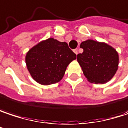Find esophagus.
Segmentation results:
<instances>
[{
  "mask_svg": "<svg viewBox=\"0 0 128 128\" xmlns=\"http://www.w3.org/2000/svg\"><path fill=\"white\" fill-rule=\"evenodd\" d=\"M73 51H74V52L76 53V55H78V48H76V49H75V50H73Z\"/></svg>",
  "mask_w": 128,
  "mask_h": 128,
  "instance_id": "esophagus-1",
  "label": "esophagus"
}]
</instances>
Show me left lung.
I'll use <instances>...</instances> for the list:
<instances>
[{
	"instance_id": "left-lung-1",
	"label": "left lung",
	"mask_w": 128,
	"mask_h": 128,
	"mask_svg": "<svg viewBox=\"0 0 128 128\" xmlns=\"http://www.w3.org/2000/svg\"><path fill=\"white\" fill-rule=\"evenodd\" d=\"M84 52L77 56L83 72L91 83L105 84L114 77L118 69L119 55L114 48L92 40L81 42Z\"/></svg>"
}]
</instances>
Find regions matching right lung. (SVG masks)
Masks as SVG:
<instances>
[{
	"label": "right lung",
	"mask_w": 128,
	"mask_h": 128,
	"mask_svg": "<svg viewBox=\"0 0 128 128\" xmlns=\"http://www.w3.org/2000/svg\"><path fill=\"white\" fill-rule=\"evenodd\" d=\"M76 58V54L66 42L49 38L33 47L27 52L26 62L31 77L42 85L60 81L66 66Z\"/></svg>",
	"instance_id": "1"
}]
</instances>
